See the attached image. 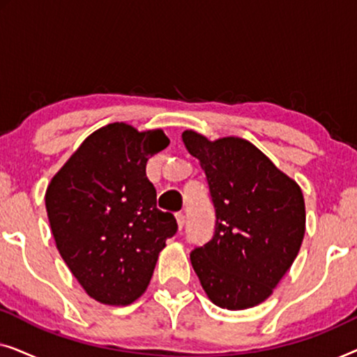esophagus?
<instances>
[{
	"mask_svg": "<svg viewBox=\"0 0 357 357\" xmlns=\"http://www.w3.org/2000/svg\"><path fill=\"white\" fill-rule=\"evenodd\" d=\"M175 219H177L178 231H182L183 226H185V214L183 213H177V214H175Z\"/></svg>",
	"mask_w": 357,
	"mask_h": 357,
	"instance_id": "esophagus-1",
	"label": "esophagus"
}]
</instances>
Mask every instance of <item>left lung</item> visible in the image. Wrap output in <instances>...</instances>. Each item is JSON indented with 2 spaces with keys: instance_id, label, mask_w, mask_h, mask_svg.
Returning <instances> with one entry per match:
<instances>
[{
  "instance_id": "obj_1",
  "label": "left lung",
  "mask_w": 357,
  "mask_h": 357,
  "mask_svg": "<svg viewBox=\"0 0 357 357\" xmlns=\"http://www.w3.org/2000/svg\"><path fill=\"white\" fill-rule=\"evenodd\" d=\"M188 153L206 174L216 209V231L190 255L208 299L227 310L265 302L280 284L305 234V203L299 183L250 141L208 139L182 133Z\"/></svg>"
}]
</instances>
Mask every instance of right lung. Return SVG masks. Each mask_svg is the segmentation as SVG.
Returning <instances> with one entry per match:
<instances>
[{
  "label": "right lung",
  "instance_id": "1",
  "mask_svg": "<svg viewBox=\"0 0 357 357\" xmlns=\"http://www.w3.org/2000/svg\"><path fill=\"white\" fill-rule=\"evenodd\" d=\"M169 143L159 128L109 123L87 136L48 183L45 208L58 252L100 304L139 299L165 241L177 232L172 214L155 206L146 177L149 158Z\"/></svg>",
  "mask_w": 357,
  "mask_h": 357
}]
</instances>
